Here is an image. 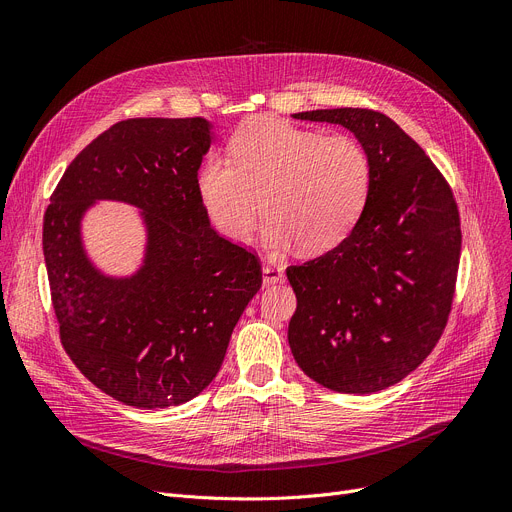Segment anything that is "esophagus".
<instances>
[{
	"instance_id": "34e87169",
	"label": "esophagus",
	"mask_w": 512,
	"mask_h": 512,
	"mask_svg": "<svg viewBox=\"0 0 512 512\" xmlns=\"http://www.w3.org/2000/svg\"><path fill=\"white\" fill-rule=\"evenodd\" d=\"M261 278H263V286H272L278 282H284V270L278 265H263L261 267Z\"/></svg>"
}]
</instances>
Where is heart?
<instances>
[{
	"label": "heart",
	"mask_w": 512,
	"mask_h": 512,
	"mask_svg": "<svg viewBox=\"0 0 512 512\" xmlns=\"http://www.w3.org/2000/svg\"><path fill=\"white\" fill-rule=\"evenodd\" d=\"M228 153L230 159L209 155L203 161L197 195L211 224L234 242L251 236L263 209L261 240L270 253L294 245L307 253L328 251L365 207L371 166L355 139L259 116L234 132Z\"/></svg>",
	"instance_id": "b5f03b06"
}]
</instances>
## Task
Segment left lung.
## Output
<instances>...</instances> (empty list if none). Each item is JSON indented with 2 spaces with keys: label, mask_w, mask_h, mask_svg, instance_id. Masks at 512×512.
<instances>
[{
  "label": "left lung",
  "mask_w": 512,
  "mask_h": 512,
  "mask_svg": "<svg viewBox=\"0 0 512 512\" xmlns=\"http://www.w3.org/2000/svg\"><path fill=\"white\" fill-rule=\"evenodd\" d=\"M292 118L353 132L371 182L340 245L286 270L297 294L290 351L324 388L380 392L407 378L440 340L461 259L459 211L432 159L388 116L336 107Z\"/></svg>",
  "instance_id": "1"
}]
</instances>
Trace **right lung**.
Instances as JSON below:
<instances>
[{
    "label": "right lung",
    "mask_w": 512,
    "mask_h": 512,
    "mask_svg": "<svg viewBox=\"0 0 512 512\" xmlns=\"http://www.w3.org/2000/svg\"><path fill=\"white\" fill-rule=\"evenodd\" d=\"M213 139L205 118L118 122L74 157L45 211L62 344L89 382L130 407L201 394L261 288L257 257L211 228L197 195ZM103 200L140 211L144 255L130 275L105 273L86 251L84 218Z\"/></svg>",
    "instance_id": "right-lung-1"
}]
</instances>
